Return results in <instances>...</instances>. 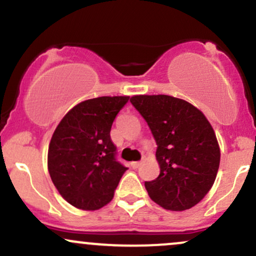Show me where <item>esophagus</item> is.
<instances>
[{"mask_svg":"<svg viewBox=\"0 0 256 256\" xmlns=\"http://www.w3.org/2000/svg\"><path fill=\"white\" fill-rule=\"evenodd\" d=\"M140 161H134V162H131L132 168H138V167H140Z\"/></svg>","mask_w":256,"mask_h":256,"instance_id":"obj_1","label":"esophagus"}]
</instances>
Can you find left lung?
I'll return each mask as SVG.
<instances>
[{"label":"left lung","instance_id":"8db88e82","mask_svg":"<svg viewBox=\"0 0 256 256\" xmlns=\"http://www.w3.org/2000/svg\"><path fill=\"white\" fill-rule=\"evenodd\" d=\"M134 107L150 128L158 144L160 174L146 182L148 195L168 210L198 204L213 186L220 148L212 125L198 108L168 95H134Z\"/></svg>","mask_w":256,"mask_h":256}]
</instances>
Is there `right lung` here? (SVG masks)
Listing matches in <instances>:
<instances>
[{
    "label": "right lung",
    "mask_w": 256,
    "mask_h": 256,
    "mask_svg": "<svg viewBox=\"0 0 256 256\" xmlns=\"http://www.w3.org/2000/svg\"><path fill=\"white\" fill-rule=\"evenodd\" d=\"M128 96H102L76 104L61 119L48 149V171L58 194L78 210L108 204L126 171L116 160L110 128Z\"/></svg>",
    "instance_id": "right-lung-1"
}]
</instances>
